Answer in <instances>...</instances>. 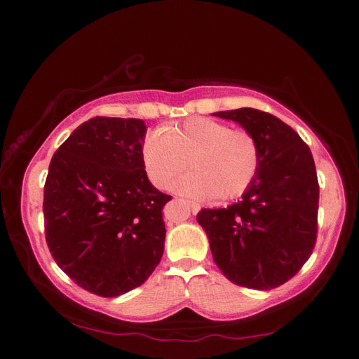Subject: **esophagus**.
<instances>
[{"label": "esophagus", "mask_w": 359, "mask_h": 359, "mask_svg": "<svg viewBox=\"0 0 359 359\" xmlns=\"http://www.w3.org/2000/svg\"><path fill=\"white\" fill-rule=\"evenodd\" d=\"M185 204L191 209L193 214H196V212H199V209H201V205H199L198 203H194V201H185Z\"/></svg>", "instance_id": "esophagus-1"}]
</instances>
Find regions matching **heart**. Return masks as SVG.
Instances as JSON below:
<instances>
[{
  "label": "heart",
  "instance_id": "heart-1",
  "mask_svg": "<svg viewBox=\"0 0 359 359\" xmlns=\"http://www.w3.org/2000/svg\"><path fill=\"white\" fill-rule=\"evenodd\" d=\"M190 158L193 171L174 182V190L196 198L233 199L253 184L259 169V145L245 130L208 117H191L165 131L145 135L141 160L150 182L166 187Z\"/></svg>",
  "mask_w": 359,
  "mask_h": 359
}]
</instances>
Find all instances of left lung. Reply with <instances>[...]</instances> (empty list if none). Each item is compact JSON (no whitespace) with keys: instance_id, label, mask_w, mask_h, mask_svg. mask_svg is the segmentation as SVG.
<instances>
[{"instance_id":"8db88e82","label":"left lung","mask_w":359,"mask_h":359,"mask_svg":"<svg viewBox=\"0 0 359 359\" xmlns=\"http://www.w3.org/2000/svg\"><path fill=\"white\" fill-rule=\"evenodd\" d=\"M212 115L252 133L259 169L238 203L203 209L196 220L228 280L253 290L277 288L301 269L317 241L320 188L311 149L291 126L258 109Z\"/></svg>"}]
</instances>
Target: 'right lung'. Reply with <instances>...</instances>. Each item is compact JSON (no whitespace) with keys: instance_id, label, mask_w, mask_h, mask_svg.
<instances>
[{"instance_id":"right-lung-1","label":"right lung","mask_w":359,"mask_h":359,"mask_svg":"<svg viewBox=\"0 0 359 359\" xmlns=\"http://www.w3.org/2000/svg\"><path fill=\"white\" fill-rule=\"evenodd\" d=\"M144 120L95 117L52 156L44 185L46 241L79 287L102 297L147 280L165 250L163 205L141 160Z\"/></svg>"}]
</instances>
